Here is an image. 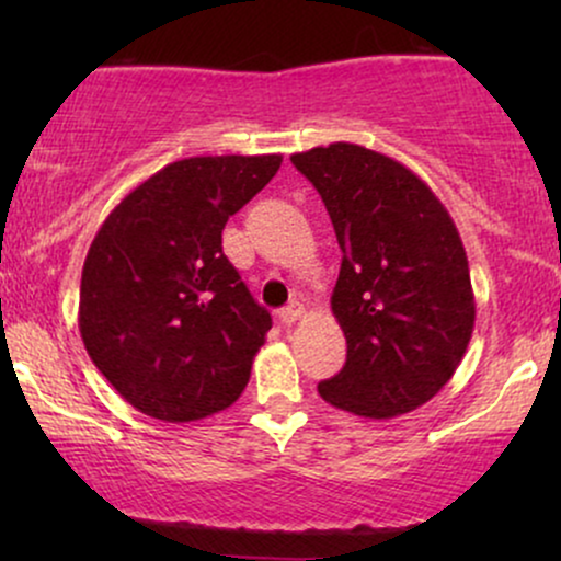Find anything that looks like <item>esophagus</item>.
I'll return each instance as SVG.
<instances>
[{
	"label": "esophagus",
	"mask_w": 561,
	"mask_h": 561,
	"mask_svg": "<svg viewBox=\"0 0 561 561\" xmlns=\"http://www.w3.org/2000/svg\"><path fill=\"white\" fill-rule=\"evenodd\" d=\"M302 313H306V308H302V302H300V300H293V302H289V306H285V308H282V311H279V321H282V324H285V327H293L295 321H298V319L302 317Z\"/></svg>",
	"instance_id": "1"
}]
</instances>
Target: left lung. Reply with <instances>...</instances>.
Instances as JSON below:
<instances>
[{"label":"left lung","instance_id":"8db88e82","mask_svg":"<svg viewBox=\"0 0 561 561\" xmlns=\"http://www.w3.org/2000/svg\"><path fill=\"white\" fill-rule=\"evenodd\" d=\"M343 250L332 313L345 366L319 396L369 420L420 409L443 390L474 330L465 244L435 192L382 152L351 141L295 152Z\"/></svg>","mask_w":561,"mask_h":561}]
</instances>
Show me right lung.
<instances>
[{
  "instance_id": "right-lung-1",
  "label": "right lung",
  "mask_w": 561,
  "mask_h": 561,
  "mask_svg": "<svg viewBox=\"0 0 561 561\" xmlns=\"http://www.w3.org/2000/svg\"><path fill=\"white\" fill-rule=\"evenodd\" d=\"M279 165L282 156L176 160L96 231L81 272V340L141 414L197 422L242 396L272 317L224 255L221 231Z\"/></svg>"
}]
</instances>
